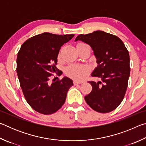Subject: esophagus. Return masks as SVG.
I'll return each instance as SVG.
<instances>
[{
  "label": "esophagus",
  "mask_w": 146,
  "mask_h": 146,
  "mask_svg": "<svg viewBox=\"0 0 146 146\" xmlns=\"http://www.w3.org/2000/svg\"><path fill=\"white\" fill-rule=\"evenodd\" d=\"M82 82H77V81H74L73 82V84L75 86H76V85H78V84H80Z\"/></svg>",
  "instance_id": "obj_1"
}]
</instances>
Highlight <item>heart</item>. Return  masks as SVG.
<instances>
[{"label": "heart", "instance_id": "b5f03b06", "mask_svg": "<svg viewBox=\"0 0 146 146\" xmlns=\"http://www.w3.org/2000/svg\"><path fill=\"white\" fill-rule=\"evenodd\" d=\"M86 44L84 43H78V46ZM90 71V69L86 66H80V65H71L66 69V74L70 77L75 79L76 80H82L84 78L85 76L88 75Z\"/></svg>", "mask_w": 146, "mask_h": 146}]
</instances>
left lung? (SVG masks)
I'll list each match as a JSON object with an SVG mask.
<instances>
[{
	"instance_id": "left-lung-1",
	"label": "left lung",
	"mask_w": 146,
	"mask_h": 146,
	"mask_svg": "<svg viewBox=\"0 0 146 146\" xmlns=\"http://www.w3.org/2000/svg\"><path fill=\"white\" fill-rule=\"evenodd\" d=\"M77 40L91 47L97 63L91 76L99 80L88 82L93 89L85 97L86 102L97 112L112 111L122 102L126 92L130 75L129 52L118 36L103 31L79 35Z\"/></svg>"
}]
</instances>
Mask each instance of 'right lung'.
Returning <instances> with one entry per match:
<instances>
[{
  "instance_id": "1",
  "label": "right lung",
  "mask_w": 146,
  "mask_h": 146,
  "mask_svg": "<svg viewBox=\"0 0 146 146\" xmlns=\"http://www.w3.org/2000/svg\"><path fill=\"white\" fill-rule=\"evenodd\" d=\"M75 35L43 33L24 42L17 55V73L27 102L44 115L55 113L65 102L73 80L64 77L49 82L56 67L59 50Z\"/></svg>"
}]
</instances>
